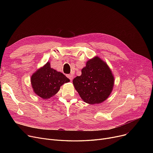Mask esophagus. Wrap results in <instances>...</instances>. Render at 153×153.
<instances>
[{"label":"esophagus","instance_id":"obj_1","mask_svg":"<svg viewBox=\"0 0 153 153\" xmlns=\"http://www.w3.org/2000/svg\"><path fill=\"white\" fill-rule=\"evenodd\" d=\"M67 77L70 79L71 81H72V79H73V76H72V75H71V74H68Z\"/></svg>","mask_w":153,"mask_h":153}]
</instances>
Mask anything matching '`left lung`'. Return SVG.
Listing matches in <instances>:
<instances>
[{
  "mask_svg": "<svg viewBox=\"0 0 153 153\" xmlns=\"http://www.w3.org/2000/svg\"><path fill=\"white\" fill-rule=\"evenodd\" d=\"M81 72V76L72 81L80 97L91 105L105 101L114 85V77L107 64L96 56L87 62Z\"/></svg>",
  "mask_w": 153,
  "mask_h": 153,
  "instance_id": "left-lung-1",
  "label": "left lung"
}]
</instances>
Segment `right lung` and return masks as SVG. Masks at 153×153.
Segmentation results:
<instances>
[{"label":"right lung","mask_w":153,"mask_h":153,"mask_svg":"<svg viewBox=\"0 0 153 153\" xmlns=\"http://www.w3.org/2000/svg\"><path fill=\"white\" fill-rule=\"evenodd\" d=\"M70 80L60 72L51 68L48 62L38 69L31 77V83L34 92L43 99H50L59 91L60 87Z\"/></svg>","instance_id":"add662e5"}]
</instances>
